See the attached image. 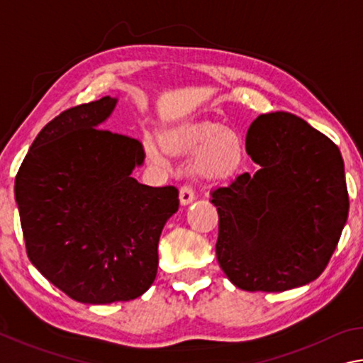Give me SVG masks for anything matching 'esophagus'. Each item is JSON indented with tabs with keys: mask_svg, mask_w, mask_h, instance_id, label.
<instances>
[{
	"mask_svg": "<svg viewBox=\"0 0 363 363\" xmlns=\"http://www.w3.org/2000/svg\"><path fill=\"white\" fill-rule=\"evenodd\" d=\"M194 200H195L194 190L190 189V187H187V186L182 187L181 192H179V201H181V205H182V206H187V205L192 203Z\"/></svg>",
	"mask_w": 363,
	"mask_h": 363,
	"instance_id": "obj_1",
	"label": "esophagus"
}]
</instances>
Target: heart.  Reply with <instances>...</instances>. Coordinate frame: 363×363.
Masks as SVG:
<instances>
[{"label":"heart","mask_w":363,"mask_h":363,"mask_svg":"<svg viewBox=\"0 0 363 363\" xmlns=\"http://www.w3.org/2000/svg\"><path fill=\"white\" fill-rule=\"evenodd\" d=\"M164 149L173 153H196L194 169L206 179H224L240 167L242 140L233 131L216 123H199L181 131H168L162 136ZM153 162H163V155L153 144H145Z\"/></svg>","instance_id":"heart-1"}]
</instances>
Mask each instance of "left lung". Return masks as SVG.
Listing matches in <instances>:
<instances>
[{"mask_svg":"<svg viewBox=\"0 0 363 363\" xmlns=\"http://www.w3.org/2000/svg\"><path fill=\"white\" fill-rule=\"evenodd\" d=\"M247 149L261 168L211 192L219 266L245 291L280 293L311 284L327 267L347 220L340 149L288 112L257 116Z\"/></svg>","mask_w":363,"mask_h":363,"instance_id":"1","label":"left lung"}]
</instances>
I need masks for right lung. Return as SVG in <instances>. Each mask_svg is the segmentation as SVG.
<instances>
[{
  "instance_id": "add662e5",
  "label": "right lung",
  "mask_w": 363,
  "mask_h": 363,
  "mask_svg": "<svg viewBox=\"0 0 363 363\" xmlns=\"http://www.w3.org/2000/svg\"><path fill=\"white\" fill-rule=\"evenodd\" d=\"M118 97L106 96L43 128L16 176L27 255L72 299L131 301L157 277L158 240L179 208L173 186L149 187L131 176L143 144L99 130Z\"/></svg>"
}]
</instances>
